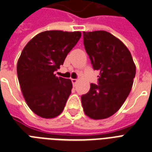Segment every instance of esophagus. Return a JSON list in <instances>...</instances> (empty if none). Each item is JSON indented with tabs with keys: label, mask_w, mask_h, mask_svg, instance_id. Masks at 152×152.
Returning <instances> with one entry per match:
<instances>
[{
	"label": "esophagus",
	"mask_w": 152,
	"mask_h": 152,
	"mask_svg": "<svg viewBox=\"0 0 152 152\" xmlns=\"http://www.w3.org/2000/svg\"><path fill=\"white\" fill-rule=\"evenodd\" d=\"M71 81H72V83H73V85H75V84L77 83V79L72 78V79H71Z\"/></svg>",
	"instance_id": "1"
}]
</instances>
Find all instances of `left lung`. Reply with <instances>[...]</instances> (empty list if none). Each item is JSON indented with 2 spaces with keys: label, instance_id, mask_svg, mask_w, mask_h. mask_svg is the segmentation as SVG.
Wrapping results in <instances>:
<instances>
[{
  "label": "left lung",
  "instance_id": "8db88e82",
  "mask_svg": "<svg viewBox=\"0 0 152 152\" xmlns=\"http://www.w3.org/2000/svg\"><path fill=\"white\" fill-rule=\"evenodd\" d=\"M83 36L92 67L100 71L99 85L91 84L89 91L81 96L84 112L93 120L108 118L130 94L136 66L127 47L110 32H83Z\"/></svg>",
  "mask_w": 152,
  "mask_h": 152
}]
</instances>
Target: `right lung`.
Segmentation results:
<instances>
[{"label":"right lung","instance_id":"right-lung-1","mask_svg":"<svg viewBox=\"0 0 152 152\" xmlns=\"http://www.w3.org/2000/svg\"><path fill=\"white\" fill-rule=\"evenodd\" d=\"M81 36L80 32L45 31L24 47L17 64L18 78L26 103L39 116L54 118L64 109L72 82L56 77L54 71Z\"/></svg>","mask_w":152,"mask_h":152}]
</instances>
